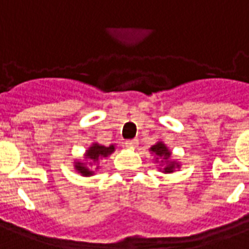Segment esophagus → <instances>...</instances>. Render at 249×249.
<instances>
[{
	"label": "esophagus",
	"instance_id": "obj_1",
	"mask_svg": "<svg viewBox=\"0 0 249 249\" xmlns=\"http://www.w3.org/2000/svg\"><path fill=\"white\" fill-rule=\"evenodd\" d=\"M139 144V141L137 140H128L125 141V146H128V148H135L136 145Z\"/></svg>",
	"mask_w": 249,
	"mask_h": 249
}]
</instances>
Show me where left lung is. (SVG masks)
<instances>
[{"label": "left lung", "instance_id": "8db88e82", "mask_svg": "<svg viewBox=\"0 0 249 249\" xmlns=\"http://www.w3.org/2000/svg\"><path fill=\"white\" fill-rule=\"evenodd\" d=\"M151 152L156 156V161L161 160V164H164L165 167L162 168L161 171L164 173H172L176 168L180 167V164L176 161H171V151L168 149V146L162 142L159 141L155 145L151 146Z\"/></svg>", "mask_w": 249, "mask_h": 249}]
</instances>
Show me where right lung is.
<instances>
[{
  "label": "right lung",
  "instance_id": "add662e5",
  "mask_svg": "<svg viewBox=\"0 0 249 249\" xmlns=\"http://www.w3.org/2000/svg\"><path fill=\"white\" fill-rule=\"evenodd\" d=\"M114 152V145L104 146L100 145L97 142H93L92 145L88 148V151L85 152V160L89 161V167L87 165V162L76 161L74 162V168L78 173H81L82 176H92L94 171L90 169L92 167H97L98 160H101L104 157H108L109 155H112ZM98 169V167L96 168Z\"/></svg>",
  "mask_w": 249,
  "mask_h": 249
}]
</instances>
